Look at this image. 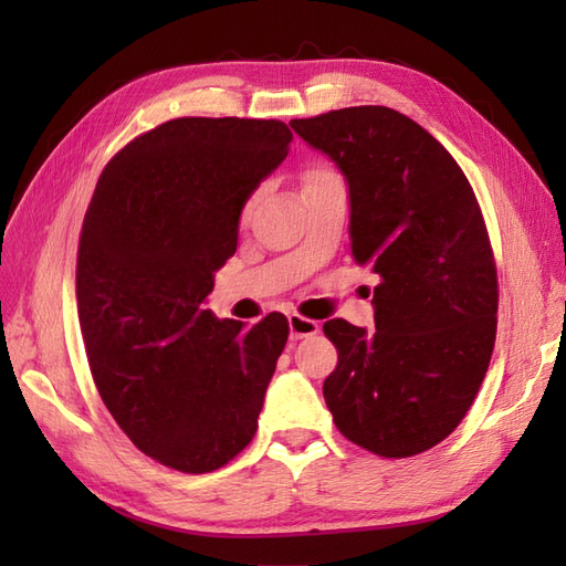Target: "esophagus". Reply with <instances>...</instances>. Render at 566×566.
I'll list each match as a JSON object with an SVG mask.
<instances>
[{"instance_id":"obj_1","label":"esophagus","mask_w":566,"mask_h":566,"mask_svg":"<svg viewBox=\"0 0 566 566\" xmlns=\"http://www.w3.org/2000/svg\"><path fill=\"white\" fill-rule=\"evenodd\" d=\"M290 323V337L293 339H302V337H312L318 333V323L312 318H304L300 314H293L287 318Z\"/></svg>"}]
</instances>
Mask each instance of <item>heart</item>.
I'll return each instance as SVG.
<instances>
[{"instance_id":"b5f03b06","label":"heart","mask_w":566,"mask_h":566,"mask_svg":"<svg viewBox=\"0 0 566 566\" xmlns=\"http://www.w3.org/2000/svg\"><path fill=\"white\" fill-rule=\"evenodd\" d=\"M337 175L333 172V169H328V167H323V165H314V167H310L304 172V191H310V188H314V186H318V184H323V181H331V179H335ZM254 202H256V196H250V200L245 202V208H243V219H248L250 214H252V210H254Z\"/></svg>"}]
</instances>
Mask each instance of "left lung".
<instances>
[{
  "label": "left lung",
  "instance_id": "obj_1",
  "mask_svg": "<svg viewBox=\"0 0 566 566\" xmlns=\"http://www.w3.org/2000/svg\"><path fill=\"white\" fill-rule=\"evenodd\" d=\"M290 127L349 186V238L373 290L375 331L331 318L323 382L337 430L382 458L437 447L470 410L491 361L499 281L482 210L451 153L385 106Z\"/></svg>",
  "mask_w": 566,
  "mask_h": 566
}]
</instances>
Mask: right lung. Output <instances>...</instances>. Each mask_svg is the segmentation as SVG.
<instances>
[{
  "mask_svg": "<svg viewBox=\"0 0 566 566\" xmlns=\"http://www.w3.org/2000/svg\"><path fill=\"white\" fill-rule=\"evenodd\" d=\"M290 142L279 119H169L106 165L84 214L77 314L96 389L134 447L172 470H219L256 432L287 318L245 328L205 300Z\"/></svg>",
  "mask_w": 566,
  "mask_h": 566,
  "instance_id": "add662e5",
  "label": "right lung"
}]
</instances>
